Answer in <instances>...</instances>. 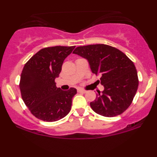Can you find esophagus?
<instances>
[{"label":"esophagus","instance_id":"34e87169","mask_svg":"<svg viewBox=\"0 0 157 157\" xmlns=\"http://www.w3.org/2000/svg\"><path fill=\"white\" fill-rule=\"evenodd\" d=\"M78 92H79V93L85 94V93H86V90H84V89H78Z\"/></svg>","mask_w":157,"mask_h":157}]
</instances>
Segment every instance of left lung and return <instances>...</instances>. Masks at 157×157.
I'll return each mask as SVG.
<instances>
[{
	"label": "left lung",
	"instance_id": "left-lung-1",
	"mask_svg": "<svg viewBox=\"0 0 157 157\" xmlns=\"http://www.w3.org/2000/svg\"><path fill=\"white\" fill-rule=\"evenodd\" d=\"M73 53L88 60L91 71L100 75L101 83L104 86L102 94L98 92L96 99L90 103L91 109L106 117L124 112L132 103L139 86L132 60L119 49L105 44L78 46Z\"/></svg>",
	"mask_w": 157,
	"mask_h": 157
}]
</instances>
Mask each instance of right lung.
Returning a JSON list of instances; mask_svg holds the SVG:
<instances>
[{
	"mask_svg": "<svg viewBox=\"0 0 157 157\" xmlns=\"http://www.w3.org/2000/svg\"><path fill=\"white\" fill-rule=\"evenodd\" d=\"M74 46L47 47L25 64L19 83L21 97L34 117L44 121H56L70 112L76 89L63 91L56 86L63 61Z\"/></svg>",
	"mask_w": 157,
	"mask_h": 157,
	"instance_id": "obj_1",
	"label": "right lung"
}]
</instances>
